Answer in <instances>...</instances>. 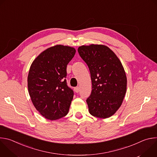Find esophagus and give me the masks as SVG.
Returning a JSON list of instances; mask_svg holds the SVG:
<instances>
[{
  "label": "esophagus",
  "instance_id": "esophagus-1",
  "mask_svg": "<svg viewBox=\"0 0 157 157\" xmlns=\"http://www.w3.org/2000/svg\"><path fill=\"white\" fill-rule=\"evenodd\" d=\"M79 91H80V88H79V87H76L75 88V91L76 92V93H79Z\"/></svg>",
  "mask_w": 157,
  "mask_h": 157
}]
</instances>
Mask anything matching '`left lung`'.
<instances>
[{"label":"left lung","instance_id":"1","mask_svg":"<svg viewBox=\"0 0 157 157\" xmlns=\"http://www.w3.org/2000/svg\"><path fill=\"white\" fill-rule=\"evenodd\" d=\"M78 51L91 73L92 91L86 99L89 113L101 119L110 117L119 109L126 93L124 67L116 55L102 44L82 45Z\"/></svg>","mask_w":157,"mask_h":157}]
</instances>
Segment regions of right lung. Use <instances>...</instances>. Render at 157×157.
<instances>
[{
    "instance_id": "add662e5",
    "label": "right lung",
    "mask_w": 157,
    "mask_h": 157,
    "mask_svg": "<svg viewBox=\"0 0 157 157\" xmlns=\"http://www.w3.org/2000/svg\"><path fill=\"white\" fill-rule=\"evenodd\" d=\"M76 50L57 44L41 52L31 64L28 89L33 104L47 119L57 120L67 115L74 92L67 85L66 67Z\"/></svg>"
}]
</instances>
